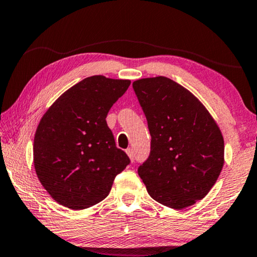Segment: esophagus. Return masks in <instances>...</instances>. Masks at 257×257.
<instances>
[{"instance_id":"esophagus-1","label":"esophagus","mask_w":257,"mask_h":257,"mask_svg":"<svg viewBox=\"0 0 257 257\" xmlns=\"http://www.w3.org/2000/svg\"><path fill=\"white\" fill-rule=\"evenodd\" d=\"M125 152H126V155L129 156V159H131L132 161H134V159H135V155H134V150H133L132 148H129V149H126Z\"/></svg>"}]
</instances>
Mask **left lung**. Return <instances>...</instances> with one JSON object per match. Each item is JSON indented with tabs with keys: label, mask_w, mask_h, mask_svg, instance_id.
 <instances>
[{
	"label": "left lung",
	"mask_w": 257,
	"mask_h": 257,
	"mask_svg": "<svg viewBox=\"0 0 257 257\" xmlns=\"http://www.w3.org/2000/svg\"><path fill=\"white\" fill-rule=\"evenodd\" d=\"M152 142L138 173L157 202L183 209L202 200L224 163V141L206 107L168 77L133 83Z\"/></svg>",
	"instance_id": "left-lung-1"
}]
</instances>
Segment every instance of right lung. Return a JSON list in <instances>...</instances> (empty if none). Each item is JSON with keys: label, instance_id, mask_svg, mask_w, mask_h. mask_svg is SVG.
<instances>
[{"label": "right lung", "instance_id": "add662e5", "mask_svg": "<svg viewBox=\"0 0 257 257\" xmlns=\"http://www.w3.org/2000/svg\"><path fill=\"white\" fill-rule=\"evenodd\" d=\"M129 80L102 75L68 89L42 116L34 139V166L44 189L70 209H85L108 196L131 163L105 121Z\"/></svg>", "mask_w": 257, "mask_h": 257}]
</instances>
